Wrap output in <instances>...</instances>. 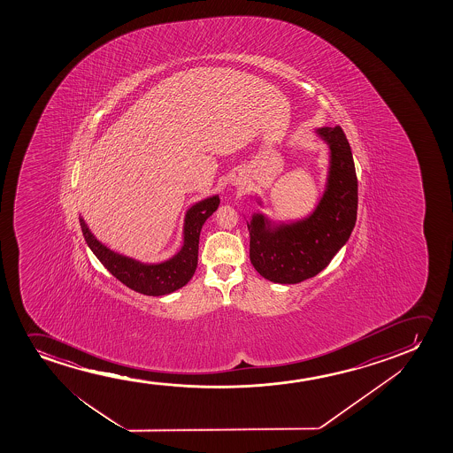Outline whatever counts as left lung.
<instances>
[{"instance_id": "left-lung-1", "label": "left lung", "mask_w": 453, "mask_h": 453, "mask_svg": "<svg viewBox=\"0 0 453 453\" xmlns=\"http://www.w3.org/2000/svg\"><path fill=\"white\" fill-rule=\"evenodd\" d=\"M331 149L328 188L303 221L271 230L261 215L248 224L250 263L273 283L294 285L328 266L351 235L357 217V176L351 147L339 125L317 131Z\"/></svg>"}]
</instances>
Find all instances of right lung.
<instances>
[{
    "label": "right lung",
    "mask_w": 453,
    "mask_h": 453,
    "mask_svg": "<svg viewBox=\"0 0 453 453\" xmlns=\"http://www.w3.org/2000/svg\"><path fill=\"white\" fill-rule=\"evenodd\" d=\"M218 204H219V198L211 196L193 205L192 209L187 211L184 246L172 260L161 265H142L124 255L114 254L112 250L96 240V236L88 229L83 218L79 219H81V232L88 246L99 258L100 263L120 283L128 286L133 291L141 292L143 296L157 297V296H165L180 289L192 279L198 266L199 234L205 219L217 211Z\"/></svg>",
    "instance_id": "add662e5"
}]
</instances>
